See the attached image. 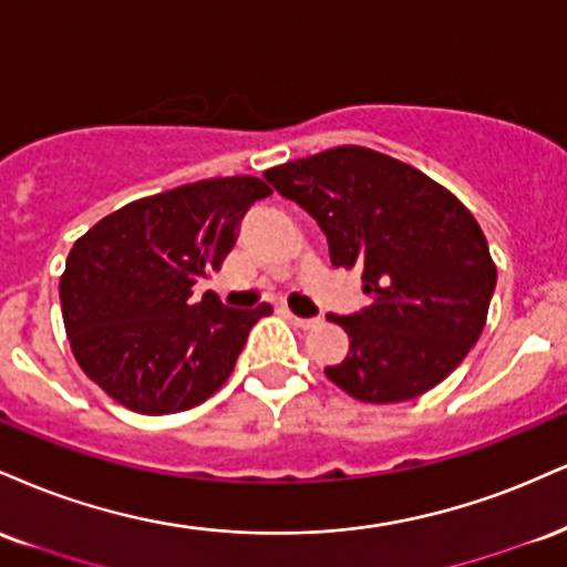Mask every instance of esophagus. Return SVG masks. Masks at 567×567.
<instances>
[{
    "label": "esophagus",
    "mask_w": 567,
    "mask_h": 567,
    "mask_svg": "<svg viewBox=\"0 0 567 567\" xmlns=\"http://www.w3.org/2000/svg\"><path fill=\"white\" fill-rule=\"evenodd\" d=\"M286 318H289V323H295L297 329H316V326L321 323V318H299L295 312H286Z\"/></svg>",
    "instance_id": "obj_1"
}]
</instances>
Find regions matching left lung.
I'll return each instance as SVG.
<instances>
[{
    "instance_id": "obj_1",
    "label": "left lung",
    "mask_w": 567,
    "mask_h": 567,
    "mask_svg": "<svg viewBox=\"0 0 567 567\" xmlns=\"http://www.w3.org/2000/svg\"><path fill=\"white\" fill-rule=\"evenodd\" d=\"M316 217L334 268L363 272L369 308L334 316L350 350L326 377L361 403H403L441 384L483 334L496 262L481 225L449 188L363 145L265 169Z\"/></svg>"
}]
</instances>
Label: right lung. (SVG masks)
Listing matches in <instances>:
<instances>
[{"label":"right lung","mask_w":567,"mask_h":567,"mask_svg":"<svg viewBox=\"0 0 567 567\" xmlns=\"http://www.w3.org/2000/svg\"><path fill=\"white\" fill-rule=\"evenodd\" d=\"M259 177H212L137 198L76 238L60 276V310L79 369L137 414L204 403L228 382L268 302L230 310L193 284L219 270Z\"/></svg>","instance_id":"right-lung-1"}]
</instances>
